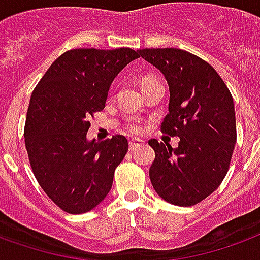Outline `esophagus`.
<instances>
[{
    "instance_id": "34e87169",
    "label": "esophagus",
    "mask_w": 260,
    "mask_h": 260,
    "mask_svg": "<svg viewBox=\"0 0 260 260\" xmlns=\"http://www.w3.org/2000/svg\"><path fill=\"white\" fill-rule=\"evenodd\" d=\"M143 145V140H139V139H135V140H129V150L131 151H134L136 150L138 147Z\"/></svg>"
}]
</instances>
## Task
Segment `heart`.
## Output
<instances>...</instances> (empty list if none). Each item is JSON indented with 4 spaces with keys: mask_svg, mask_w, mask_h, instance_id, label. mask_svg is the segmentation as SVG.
Wrapping results in <instances>:
<instances>
[{
    "mask_svg": "<svg viewBox=\"0 0 260 260\" xmlns=\"http://www.w3.org/2000/svg\"><path fill=\"white\" fill-rule=\"evenodd\" d=\"M153 82H157L154 77H146V78L142 80V88H145V86H147L149 84H153ZM125 129L131 132V134H136L138 135V134L143 132V125L140 124L138 120H131L128 121V124L125 125Z\"/></svg>",
    "mask_w": 260,
    "mask_h": 260,
    "instance_id": "1",
    "label": "heart"
}]
</instances>
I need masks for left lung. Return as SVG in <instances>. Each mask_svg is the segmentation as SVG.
Instances as JSON below:
<instances>
[{"instance_id": "left-lung-1", "label": "left lung", "mask_w": 260, "mask_h": 260, "mask_svg": "<svg viewBox=\"0 0 260 260\" xmlns=\"http://www.w3.org/2000/svg\"><path fill=\"white\" fill-rule=\"evenodd\" d=\"M139 55L164 74L169 113L161 132L179 136V146L149 140L155 158L150 180L161 199L191 207L222 183L237 140L233 96L209 63L178 48L140 49Z\"/></svg>"}]
</instances>
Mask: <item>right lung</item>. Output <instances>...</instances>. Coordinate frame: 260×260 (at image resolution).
Segmentation results:
<instances>
[{
	"instance_id": "right-lung-1",
	"label": "right lung",
	"mask_w": 260,
	"mask_h": 260,
	"mask_svg": "<svg viewBox=\"0 0 260 260\" xmlns=\"http://www.w3.org/2000/svg\"><path fill=\"white\" fill-rule=\"evenodd\" d=\"M138 57L131 48L70 49L32 91L24 125L28 161L41 189L64 212H88L110 191L128 140L115 135L89 142L86 132L105 109L113 80Z\"/></svg>"
}]
</instances>
